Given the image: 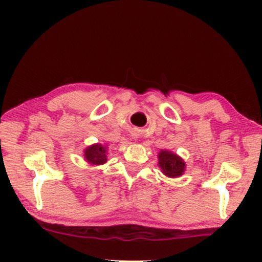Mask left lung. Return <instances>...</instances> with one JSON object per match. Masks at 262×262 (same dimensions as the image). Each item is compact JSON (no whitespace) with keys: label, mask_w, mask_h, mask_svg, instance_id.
Segmentation results:
<instances>
[{"label":"left lung","mask_w":262,"mask_h":262,"mask_svg":"<svg viewBox=\"0 0 262 262\" xmlns=\"http://www.w3.org/2000/svg\"><path fill=\"white\" fill-rule=\"evenodd\" d=\"M84 159L91 164H103L107 162V146L100 144H92L84 149Z\"/></svg>","instance_id":"obj_1"}]
</instances>
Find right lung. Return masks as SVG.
<instances>
[{"label": "right lung", "instance_id": "add662e5", "mask_svg": "<svg viewBox=\"0 0 262 262\" xmlns=\"http://www.w3.org/2000/svg\"><path fill=\"white\" fill-rule=\"evenodd\" d=\"M159 166L164 175L169 178H178L184 174L186 163L177 154L161 150L159 154Z\"/></svg>", "mask_w": 262, "mask_h": 262}]
</instances>
